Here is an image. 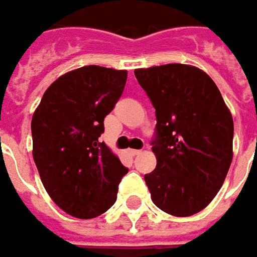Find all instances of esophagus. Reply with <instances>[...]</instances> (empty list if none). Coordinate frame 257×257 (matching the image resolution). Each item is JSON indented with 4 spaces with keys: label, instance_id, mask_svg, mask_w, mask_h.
Segmentation results:
<instances>
[{
    "label": "esophagus",
    "instance_id": "34e87169",
    "mask_svg": "<svg viewBox=\"0 0 257 257\" xmlns=\"http://www.w3.org/2000/svg\"><path fill=\"white\" fill-rule=\"evenodd\" d=\"M140 153H142V150H136V149H130V150H128V154H130V156H139Z\"/></svg>",
    "mask_w": 257,
    "mask_h": 257
}]
</instances>
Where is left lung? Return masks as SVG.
<instances>
[{
	"label": "left lung",
	"instance_id": "1",
	"mask_svg": "<svg viewBox=\"0 0 257 257\" xmlns=\"http://www.w3.org/2000/svg\"><path fill=\"white\" fill-rule=\"evenodd\" d=\"M156 108L152 150L157 166L144 176L153 203L177 217L203 210L220 190L233 159V118L203 70L164 64L134 70Z\"/></svg>",
	"mask_w": 257,
	"mask_h": 257
}]
</instances>
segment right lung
Returning a JSON list of instances; mask_svg holds the SVG:
<instances>
[{"mask_svg": "<svg viewBox=\"0 0 257 257\" xmlns=\"http://www.w3.org/2000/svg\"><path fill=\"white\" fill-rule=\"evenodd\" d=\"M125 80V70L85 65L58 77L35 108V166L53 202L70 216L93 219L107 212L128 172L98 142L104 117L121 97Z\"/></svg>", "mask_w": 257, "mask_h": 257, "instance_id": "1", "label": "right lung"}]
</instances>
